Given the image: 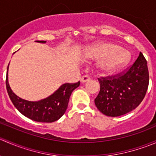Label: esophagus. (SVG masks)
<instances>
[{"mask_svg": "<svg viewBox=\"0 0 156 156\" xmlns=\"http://www.w3.org/2000/svg\"><path fill=\"white\" fill-rule=\"evenodd\" d=\"M90 80V77L88 76V75H84V76H82L81 78V83H85L87 82Z\"/></svg>", "mask_w": 156, "mask_h": 156, "instance_id": "34e87169", "label": "esophagus"}]
</instances>
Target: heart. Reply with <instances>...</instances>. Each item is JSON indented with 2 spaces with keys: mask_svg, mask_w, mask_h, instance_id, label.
<instances>
[{
  "mask_svg": "<svg viewBox=\"0 0 156 156\" xmlns=\"http://www.w3.org/2000/svg\"><path fill=\"white\" fill-rule=\"evenodd\" d=\"M100 58L96 65L97 72L109 75L122 69L128 62L130 53L126 49L115 44L98 42L88 47L83 55L85 60Z\"/></svg>",
  "mask_w": 156,
  "mask_h": 156,
  "instance_id": "obj_1",
  "label": "heart"
}]
</instances>
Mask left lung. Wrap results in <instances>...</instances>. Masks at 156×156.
I'll list each match as a JSON object with an SVG mask.
<instances>
[{"mask_svg": "<svg viewBox=\"0 0 156 156\" xmlns=\"http://www.w3.org/2000/svg\"><path fill=\"white\" fill-rule=\"evenodd\" d=\"M100 90L94 100L103 114L117 117L130 112L140 104L149 85L147 62L143 53L122 75L99 78Z\"/></svg>", "mask_w": 156, "mask_h": 156, "instance_id": "obj_1", "label": "left lung"}]
</instances>
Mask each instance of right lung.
Listing matches in <instances>:
<instances>
[{"label": "right lung", "instance_id": "right-lung-1", "mask_svg": "<svg viewBox=\"0 0 156 156\" xmlns=\"http://www.w3.org/2000/svg\"><path fill=\"white\" fill-rule=\"evenodd\" d=\"M45 44V41H35ZM7 67L6 86L12 104L20 113L31 120L37 122H53L60 119L66 111L69 98L72 91L80 85V81L75 84H63L48 97L37 101H29L18 97L10 88L8 81Z\"/></svg>", "mask_w": 156, "mask_h": 156}]
</instances>
